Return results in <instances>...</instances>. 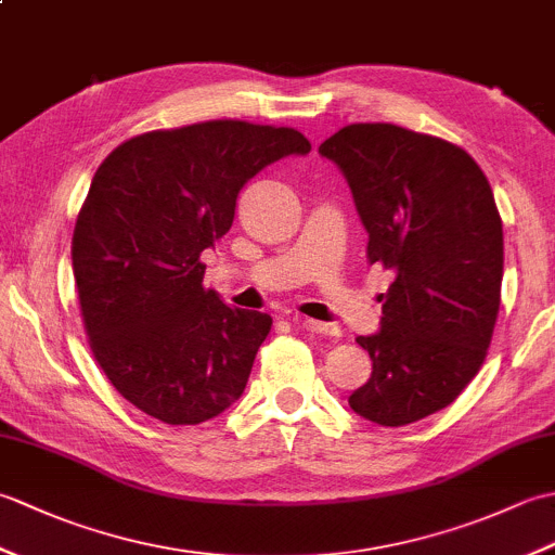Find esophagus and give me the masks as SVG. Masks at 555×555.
<instances>
[{
  "mask_svg": "<svg viewBox=\"0 0 555 555\" xmlns=\"http://www.w3.org/2000/svg\"><path fill=\"white\" fill-rule=\"evenodd\" d=\"M293 322L298 324H305L308 328H312V332L317 334H324V336H340V326L336 324H326V322H317V320H308V317H293Z\"/></svg>",
  "mask_w": 555,
  "mask_h": 555,
  "instance_id": "obj_1",
  "label": "esophagus"
}]
</instances>
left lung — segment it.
I'll use <instances>...</instances> for the list:
<instances>
[{
  "mask_svg": "<svg viewBox=\"0 0 555 555\" xmlns=\"http://www.w3.org/2000/svg\"><path fill=\"white\" fill-rule=\"evenodd\" d=\"M320 152L356 197L367 262L396 274L382 328L358 336L372 376L348 403L403 427L451 405L487 358L503 279L496 199L463 147L393 124L344 126Z\"/></svg>",
  "mask_w": 555,
  "mask_h": 555,
  "instance_id": "8db88e82",
  "label": "left lung"
}]
</instances>
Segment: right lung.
Instances as JSON below:
<instances>
[{
    "label": "right lung",
    "mask_w": 555,
    "mask_h": 555,
    "mask_svg": "<svg viewBox=\"0 0 555 555\" xmlns=\"http://www.w3.org/2000/svg\"><path fill=\"white\" fill-rule=\"evenodd\" d=\"M310 150L296 128L215 119L126 140L92 176L70 241L80 314L102 372L145 415L199 424L245 391L271 317L221 302L199 255L255 173Z\"/></svg>",
    "instance_id": "right-lung-1"
}]
</instances>
